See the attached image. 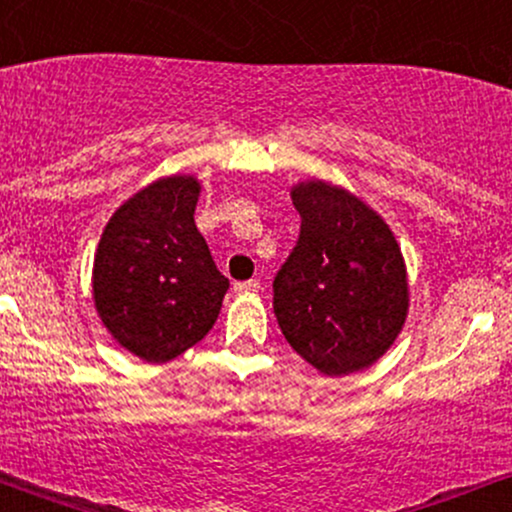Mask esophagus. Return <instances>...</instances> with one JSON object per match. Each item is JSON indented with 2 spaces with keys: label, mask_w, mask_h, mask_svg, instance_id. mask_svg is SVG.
Instances as JSON below:
<instances>
[{
  "label": "esophagus",
  "mask_w": 512,
  "mask_h": 512,
  "mask_svg": "<svg viewBox=\"0 0 512 512\" xmlns=\"http://www.w3.org/2000/svg\"><path fill=\"white\" fill-rule=\"evenodd\" d=\"M260 289H262V284L257 279L238 281V284H233V291H236V293H257Z\"/></svg>",
  "instance_id": "34e87169"
}]
</instances>
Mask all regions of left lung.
<instances>
[{"label": "left lung", "mask_w": 512, "mask_h": 512, "mask_svg": "<svg viewBox=\"0 0 512 512\" xmlns=\"http://www.w3.org/2000/svg\"><path fill=\"white\" fill-rule=\"evenodd\" d=\"M301 236L274 276V315L286 342L325 375L373 366L409 310L404 257L390 226L344 187L291 190Z\"/></svg>", "instance_id": "1"}]
</instances>
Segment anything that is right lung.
I'll use <instances>...</instances> for the list:
<instances>
[{
  "label": "right lung",
  "mask_w": 512,
  "mask_h": 512,
  "mask_svg": "<svg viewBox=\"0 0 512 512\" xmlns=\"http://www.w3.org/2000/svg\"><path fill=\"white\" fill-rule=\"evenodd\" d=\"M199 190L192 175L151 182L115 211L98 243L96 310L117 344L146 363L204 339L228 291L195 226Z\"/></svg>",
  "instance_id": "add662e5"
}]
</instances>
